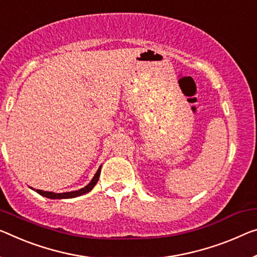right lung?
<instances>
[{
	"label": "right lung",
	"instance_id": "right-lung-1",
	"mask_svg": "<svg viewBox=\"0 0 257 257\" xmlns=\"http://www.w3.org/2000/svg\"><path fill=\"white\" fill-rule=\"evenodd\" d=\"M100 173H101V167L98 168L97 172L95 173V176H94V178L87 185V186L84 187V188H81V189H79V191L66 192V193H53V192H45V191H40V189H37V192L40 195L46 196V197H49V199H71V197H76V196H79V195L86 194V193H88L89 191H92V188L95 186L96 183H97L98 177H100Z\"/></svg>",
	"mask_w": 257,
	"mask_h": 257
}]
</instances>
